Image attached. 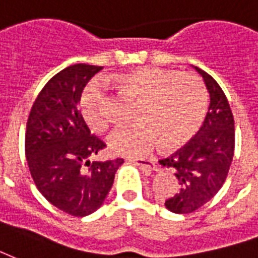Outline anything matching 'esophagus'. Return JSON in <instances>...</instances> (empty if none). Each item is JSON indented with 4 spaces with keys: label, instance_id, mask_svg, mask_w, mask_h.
I'll list each match as a JSON object with an SVG mask.
<instances>
[{
    "label": "esophagus",
    "instance_id": "obj_1",
    "mask_svg": "<svg viewBox=\"0 0 258 258\" xmlns=\"http://www.w3.org/2000/svg\"><path fill=\"white\" fill-rule=\"evenodd\" d=\"M133 163H136L137 166H140L147 172H154L157 170V163L154 162L152 159H133Z\"/></svg>",
    "mask_w": 258,
    "mask_h": 258
}]
</instances>
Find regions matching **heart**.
<instances>
[{"instance_id":"obj_1","label":"heart","mask_w":258,"mask_h":258,"mask_svg":"<svg viewBox=\"0 0 258 258\" xmlns=\"http://www.w3.org/2000/svg\"><path fill=\"white\" fill-rule=\"evenodd\" d=\"M112 84L123 95L137 101L133 119L136 125L114 132L108 150L116 155H146L155 144L168 151L178 150L194 139L202 125L208 95L197 75L176 70L142 67L116 74ZM106 92L90 84L81 96V114L95 133L110 126Z\"/></svg>"}]
</instances>
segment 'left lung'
Returning a JSON list of instances; mask_svg holds the SVG:
<instances>
[{
    "mask_svg": "<svg viewBox=\"0 0 258 258\" xmlns=\"http://www.w3.org/2000/svg\"><path fill=\"white\" fill-rule=\"evenodd\" d=\"M204 78L210 103L198 135L159 163L169 168L178 181V191L165 201L173 213H192L223 187L235 148L234 116L224 92L204 70L194 67Z\"/></svg>",
    "mask_w": 258,
    "mask_h": 258,
    "instance_id": "left-lung-1",
    "label": "left lung"
}]
</instances>
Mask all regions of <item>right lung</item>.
Returning <instances> with one entry per match:
<instances>
[{
	"label": "right lung",
	"instance_id": "add662e5",
	"mask_svg": "<svg viewBox=\"0 0 258 258\" xmlns=\"http://www.w3.org/2000/svg\"><path fill=\"white\" fill-rule=\"evenodd\" d=\"M100 70L84 63L61 70L41 90L27 121L24 147L34 183L48 202L75 217L100 208L123 163L89 161L106 144L90 133L78 104Z\"/></svg>",
	"mask_w": 258,
	"mask_h": 258
}]
</instances>
